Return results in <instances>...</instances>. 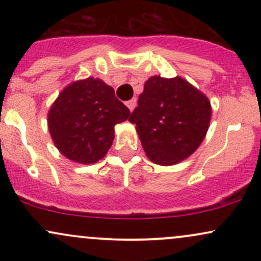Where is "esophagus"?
Listing matches in <instances>:
<instances>
[{
    "mask_svg": "<svg viewBox=\"0 0 261 261\" xmlns=\"http://www.w3.org/2000/svg\"><path fill=\"white\" fill-rule=\"evenodd\" d=\"M136 103H137V100L135 99V98H133V99H130L128 101H126V106H127L128 109L131 110V112H133V110L135 109V107H136Z\"/></svg>",
    "mask_w": 261,
    "mask_h": 261,
    "instance_id": "obj_1",
    "label": "esophagus"
}]
</instances>
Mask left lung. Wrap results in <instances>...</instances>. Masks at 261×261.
<instances>
[{
	"mask_svg": "<svg viewBox=\"0 0 261 261\" xmlns=\"http://www.w3.org/2000/svg\"><path fill=\"white\" fill-rule=\"evenodd\" d=\"M211 106L201 92L180 77L146 81L128 121L136 125L152 162L172 166L196 151L207 133Z\"/></svg>",
	"mask_w": 261,
	"mask_h": 261,
	"instance_id": "1",
	"label": "left lung"
}]
</instances>
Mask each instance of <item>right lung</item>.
<instances>
[{"mask_svg":"<svg viewBox=\"0 0 261 261\" xmlns=\"http://www.w3.org/2000/svg\"><path fill=\"white\" fill-rule=\"evenodd\" d=\"M130 110L101 80L77 81L60 93L47 124L56 147L68 160L95 163L109 151L114 127L127 120Z\"/></svg>","mask_w":261,"mask_h":261,"instance_id":"add662e5","label":"right lung"}]
</instances>
